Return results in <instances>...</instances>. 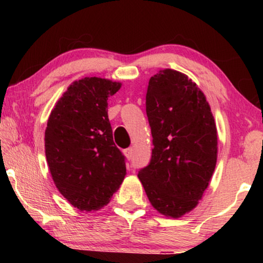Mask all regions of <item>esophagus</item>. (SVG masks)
<instances>
[{
  "label": "esophagus",
  "mask_w": 263,
  "mask_h": 263,
  "mask_svg": "<svg viewBox=\"0 0 263 263\" xmlns=\"http://www.w3.org/2000/svg\"><path fill=\"white\" fill-rule=\"evenodd\" d=\"M123 153H124V156L128 158V159H132V156H133V148H132V147H128V148L123 149Z\"/></svg>",
  "instance_id": "esophagus-1"
}]
</instances>
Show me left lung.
I'll use <instances>...</instances> for the list:
<instances>
[{"label": "left lung", "instance_id": "1", "mask_svg": "<svg viewBox=\"0 0 263 263\" xmlns=\"http://www.w3.org/2000/svg\"><path fill=\"white\" fill-rule=\"evenodd\" d=\"M146 114L153 148L139 179L159 213L179 218L196 206L214 172L218 136L213 115L195 82L172 69L149 79Z\"/></svg>", "mask_w": 263, "mask_h": 263}]
</instances>
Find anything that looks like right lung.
I'll return each instance as SVG.
<instances>
[{
    "instance_id": "right-lung-1",
    "label": "right lung",
    "mask_w": 263,
    "mask_h": 263,
    "mask_svg": "<svg viewBox=\"0 0 263 263\" xmlns=\"http://www.w3.org/2000/svg\"><path fill=\"white\" fill-rule=\"evenodd\" d=\"M120 82L84 78L71 84L53 107L45 129V154L60 193L80 211L102 208L127 175L115 145L107 98Z\"/></svg>"
}]
</instances>
